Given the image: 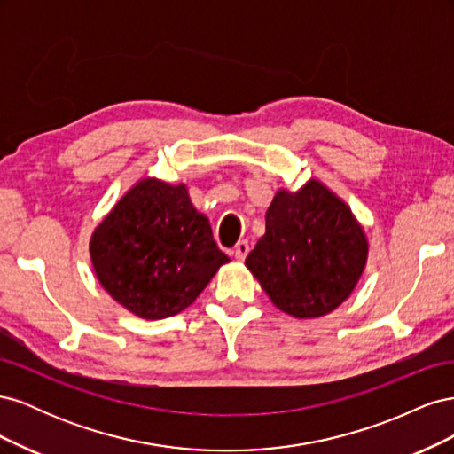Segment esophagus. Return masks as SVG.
Listing matches in <instances>:
<instances>
[{"label":"esophagus","mask_w":454,"mask_h":454,"mask_svg":"<svg viewBox=\"0 0 454 454\" xmlns=\"http://www.w3.org/2000/svg\"><path fill=\"white\" fill-rule=\"evenodd\" d=\"M248 252H250V244H248V240H239L237 242V246H235V257L239 259V261H244L246 259V255H248Z\"/></svg>","instance_id":"esophagus-1"}]
</instances>
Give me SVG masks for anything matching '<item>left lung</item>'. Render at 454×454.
I'll return each instance as SVG.
<instances>
[{
    "instance_id": "1",
    "label": "left lung",
    "mask_w": 454,
    "mask_h": 454,
    "mask_svg": "<svg viewBox=\"0 0 454 454\" xmlns=\"http://www.w3.org/2000/svg\"><path fill=\"white\" fill-rule=\"evenodd\" d=\"M365 261L367 239L348 206L310 180L274 195L246 267L282 312L318 318L352 294Z\"/></svg>"
}]
</instances>
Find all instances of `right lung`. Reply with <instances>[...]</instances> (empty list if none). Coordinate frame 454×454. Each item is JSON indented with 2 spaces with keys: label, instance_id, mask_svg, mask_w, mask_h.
<instances>
[{
  "label": "right lung",
  "instance_id": "obj_1",
  "mask_svg": "<svg viewBox=\"0 0 454 454\" xmlns=\"http://www.w3.org/2000/svg\"><path fill=\"white\" fill-rule=\"evenodd\" d=\"M90 259L104 290L145 320L187 309L229 261L187 187L151 177L136 184L96 227Z\"/></svg>",
  "mask_w": 454,
  "mask_h": 454
}]
</instances>
